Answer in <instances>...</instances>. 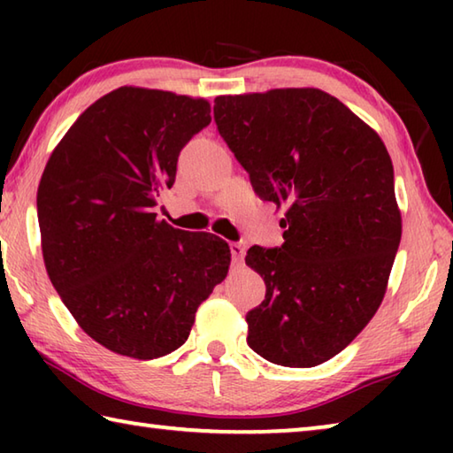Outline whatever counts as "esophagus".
I'll list each match as a JSON object with an SVG mask.
<instances>
[{
    "instance_id": "esophagus-1",
    "label": "esophagus",
    "mask_w": 453,
    "mask_h": 453,
    "mask_svg": "<svg viewBox=\"0 0 453 453\" xmlns=\"http://www.w3.org/2000/svg\"><path fill=\"white\" fill-rule=\"evenodd\" d=\"M229 250H232V257L235 265L243 264V256H245V248L242 243H229Z\"/></svg>"
}]
</instances>
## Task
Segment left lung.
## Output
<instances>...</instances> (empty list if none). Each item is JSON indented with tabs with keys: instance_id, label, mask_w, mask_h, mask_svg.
Returning a JSON list of instances; mask_svg holds the SVG:
<instances>
[{
	"instance_id": "8db88e82",
	"label": "left lung",
	"mask_w": 453,
	"mask_h": 453,
	"mask_svg": "<svg viewBox=\"0 0 453 453\" xmlns=\"http://www.w3.org/2000/svg\"><path fill=\"white\" fill-rule=\"evenodd\" d=\"M221 137L256 194L286 210L281 248L254 245L245 264L265 281L250 348L267 362L313 367L349 346L386 296L402 213L381 137L316 88L219 96Z\"/></svg>"
}]
</instances>
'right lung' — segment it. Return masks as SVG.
Returning <instances> with one entry per match:
<instances>
[{"mask_svg":"<svg viewBox=\"0 0 453 453\" xmlns=\"http://www.w3.org/2000/svg\"><path fill=\"white\" fill-rule=\"evenodd\" d=\"M210 102L124 86L91 104L51 151L37 188L45 270L78 326L113 354L153 359L186 343L232 262L218 235L153 208Z\"/></svg>","mask_w":453,"mask_h":453,"instance_id":"right-lung-1","label":"right lung"}]
</instances>
